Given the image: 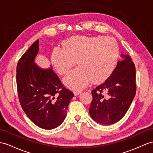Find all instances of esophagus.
<instances>
[{"label": "esophagus", "instance_id": "34e87169", "mask_svg": "<svg viewBox=\"0 0 153 153\" xmlns=\"http://www.w3.org/2000/svg\"><path fill=\"white\" fill-rule=\"evenodd\" d=\"M81 93H82L81 90H74V95H75V96L80 94Z\"/></svg>", "mask_w": 153, "mask_h": 153}]
</instances>
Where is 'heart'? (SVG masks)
Returning a JSON list of instances; mask_svg holds the SVG:
<instances>
[{
	"mask_svg": "<svg viewBox=\"0 0 153 153\" xmlns=\"http://www.w3.org/2000/svg\"><path fill=\"white\" fill-rule=\"evenodd\" d=\"M64 48L56 47L52 61L59 74H65L77 64L64 79L73 89H80L89 82L97 84L108 78L115 68L119 58L118 45L110 37L77 36L68 39Z\"/></svg>",
	"mask_w": 153,
	"mask_h": 153,
	"instance_id": "heart-1",
	"label": "heart"
}]
</instances>
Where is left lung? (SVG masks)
Masks as SVG:
<instances>
[{
    "label": "left lung",
    "mask_w": 153,
    "mask_h": 153,
    "mask_svg": "<svg viewBox=\"0 0 153 153\" xmlns=\"http://www.w3.org/2000/svg\"><path fill=\"white\" fill-rule=\"evenodd\" d=\"M112 74L103 84L93 89L89 112L100 124L108 125L123 117L136 92V68L128 54H121Z\"/></svg>",
    "instance_id": "left-lung-1"
}]
</instances>
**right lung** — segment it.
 <instances>
[{"instance_id":"obj_1","label":"right lung","mask_w":153,"mask_h":153,"mask_svg":"<svg viewBox=\"0 0 153 153\" xmlns=\"http://www.w3.org/2000/svg\"><path fill=\"white\" fill-rule=\"evenodd\" d=\"M38 45L37 40L17 63V93L22 108L30 120L39 127L50 130L64 121L74 94L64 87L53 69H42L35 64Z\"/></svg>"}]
</instances>
